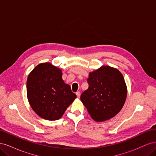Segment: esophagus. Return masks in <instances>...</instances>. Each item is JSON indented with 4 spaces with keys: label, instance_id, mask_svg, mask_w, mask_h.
<instances>
[{
    "label": "esophagus",
    "instance_id": "esophagus-1",
    "mask_svg": "<svg viewBox=\"0 0 156 156\" xmlns=\"http://www.w3.org/2000/svg\"><path fill=\"white\" fill-rule=\"evenodd\" d=\"M76 95H77V98H79L80 96H81V92H80L79 91V92H76Z\"/></svg>",
    "mask_w": 156,
    "mask_h": 156
}]
</instances>
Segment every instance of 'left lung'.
<instances>
[{"label": "left lung", "instance_id": "left-lung-1", "mask_svg": "<svg viewBox=\"0 0 156 156\" xmlns=\"http://www.w3.org/2000/svg\"><path fill=\"white\" fill-rule=\"evenodd\" d=\"M88 88L81 100L92 119L97 122L114 117L123 107L127 88L123 75L110 66H102L89 73Z\"/></svg>", "mask_w": 156, "mask_h": 156}]
</instances>
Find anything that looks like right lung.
<instances>
[{"instance_id": "right-lung-1", "label": "right lung", "mask_w": 156, "mask_h": 156, "mask_svg": "<svg viewBox=\"0 0 156 156\" xmlns=\"http://www.w3.org/2000/svg\"><path fill=\"white\" fill-rule=\"evenodd\" d=\"M62 71L50 63L37 65L27 81L28 100L32 108L42 119H60L76 95L65 84Z\"/></svg>"}]
</instances>
